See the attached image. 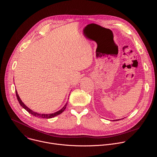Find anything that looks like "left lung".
<instances>
[{"instance_id": "obj_1", "label": "left lung", "mask_w": 157, "mask_h": 157, "mask_svg": "<svg viewBox=\"0 0 157 157\" xmlns=\"http://www.w3.org/2000/svg\"><path fill=\"white\" fill-rule=\"evenodd\" d=\"M120 119H117V120H115V121H119Z\"/></svg>"}]
</instances>
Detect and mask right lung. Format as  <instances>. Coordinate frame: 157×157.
Listing matches in <instances>:
<instances>
[{"label":"right lung","mask_w":157,"mask_h":157,"mask_svg":"<svg viewBox=\"0 0 157 157\" xmlns=\"http://www.w3.org/2000/svg\"><path fill=\"white\" fill-rule=\"evenodd\" d=\"M15 93H16V96H17V100H18L19 104H20V105H21L22 107H23V108H24L27 111H28L29 113L30 114H31L32 116H35V117H40V118H43V119H44H44H51V118H53V117H55V116H58V115L61 114V113H63V112L65 110V109H66V106H67V104H68V103L66 102V103L65 104V105L63 106V107H62V109H61L59 110L58 111L56 112V113H52V114H39V113H36V112L33 111L32 110H31L30 109H29L27 105H25V104H24L23 102H22L21 100L20 99V97H19V96H18V93H17V90H15Z\"/></svg>","instance_id":"obj_1"}]
</instances>
